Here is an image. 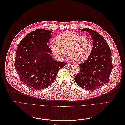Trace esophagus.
Here are the masks:
<instances>
[{
	"label": "esophagus",
	"instance_id": "obj_1",
	"mask_svg": "<svg viewBox=\"0 0 125 125\" xmlns=\"http://www.w3.org/2000/svg\"><path fill=\"white\" fill-rule=\"evenodd\" d=\"M71 65H72V64L71 63H66V66H70Z\"/></svg>",
	"mask_w": 125,
	"mask_h": 125
}]
</instances>
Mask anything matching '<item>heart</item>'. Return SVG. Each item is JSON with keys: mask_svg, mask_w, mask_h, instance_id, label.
Masks as SVG:
<instances>
[{"mask_svg": "<svg viewBox=\"0 0 125 125\" xmlns=\"http://www.w3.org/2000/svg\"><path fill=\"white\" fill-rule=\"evenodd\" d=\"M57 39L51 41L50 48L59 60H62L68 53L71 59L81 62L87 60L91 54L93 45L88 37L69 31L58 35Z\"/></svg>", "mask_w": 125, "mask_h": 125, "instance_id": "1", "label": "heart"}]
</instances>
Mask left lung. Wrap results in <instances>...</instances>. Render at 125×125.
<instances>
[{"label":"left lung","instance_id":"left-lung-1","mask_svg":"<svg viewBox=\"0 0 125 125\" xmlns=\"http://www.w3.org/2000/svg\"><path fill=\"white\" fill-rule=\"evenodd\" d=\"M79 30L88 32L92 37L93 46L90 55L83 63L78 64L80 71L75 77L77 85L86 90H95L106 84L113 68L111 52L103 36L90 29Z\"/></svg>","mask_w":125,"mask_h":125}]
</instances>
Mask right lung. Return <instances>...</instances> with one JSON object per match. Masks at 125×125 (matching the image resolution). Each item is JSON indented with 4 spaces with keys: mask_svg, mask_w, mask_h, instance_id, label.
Here are the masks:
<instances>
[{
    "mask_svg": "<svg viewBox=\"0 0 125 125\" xmlns=\"http://www.w3.org/2000/svg\"><path fill=\"white\" fill-rule=\"evenodd\" d=\"M52 31L39 29L28 34L16 50L15 67L23 83L34 90L50 85L65 63L54 60L48 46Z\"/></svg>",
    "mask_w": 125,
    "mask_h": 125,
    "instance_id": "1",
    "label": "right lung"
}]
</instances>
